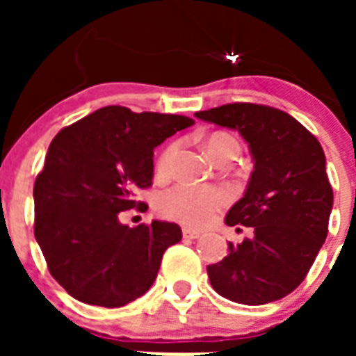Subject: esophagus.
<instances>
[{
    "mask_svg": "<svg viewBox=\"0 0 356 356\" xmlns=\"http://www.w3.org/2000/svg\"><path fill=\"white\" fill-rule=\"evenodd\" d=\"M181 234H184V238H197L201 235L197 229H193V228H184Z\"/></svg>",
    "mask_w": 356,
    "mask_h": 356,
    "instance_id": "obj_1",
    "label": "esophagus"
}]
</instances>
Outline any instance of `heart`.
I'll return each mask as SVG.
<instances>
[{"instance_id": "heart-1", "label": "heart", "mask_w": 356, "mask_h": 356, "mask_svg": "<svg viewBox=\"0 0 356 356\" xmlns=\"http://www.w3.org/2000/svg\"><path fill=\"white\" fill-rule=\"evenodd\" d=\"M205 149L212 159H216L219 153L226 149L238 153V144L229 135L216 134L210 135L205 140ZM176 153H178V143L169 144L160 153L155 165L156 176L163 178L171 172ZM226 201H228V196L219 187H210V185L197 187V185L180 184L160 194L156 200V210L165 219L181 222L185 226H203L212 221L217 210L221 209Z\"/></svg>"}]
</instances>
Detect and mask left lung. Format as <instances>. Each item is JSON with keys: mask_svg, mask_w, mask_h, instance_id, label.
<instances>
[{"mask_svg": "<svg viewBox=\"0 0 356 356\" xmlns=\"http://www.w3.org/2000/svg\"><path fill=\"white\" fill-rule=\"evenodd\" d=\"M194 115L237 130L254 162L244 196L225 217L253 235L237 246L228 242V257L207 267L210 284L235 303L282 300L303 282L328 235L333 191L325 151L300 121L273 106L229 103Z\"/></svg>", "mask_w": 356, "mask_h": 356, "instance_id": "8db88e82", "label": "left lung"}]
</instances>
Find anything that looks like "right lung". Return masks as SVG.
Returning a JSON list of instances; mask_svg holds the SVG:
<instances>
[{
  "label": "right lung",
  "mask_w": 356,
  "mask_h": 356,
  "mask_svg": "<svg viewBox=\"0 0 356 356\" xmlns=\"http://www.w3.org/2000/svg\"><path fill=\"white\" fill-rule=\"evenodd\" d=\"M185 115L105 106L55 135L33 185L35 234L53 278L74 300L118 308L149 291L176 222L130 228L119 212L153 180V149L193 127Z\"/></svg>",
  "instance_id": "right-lung-1"
}]
</instances>
